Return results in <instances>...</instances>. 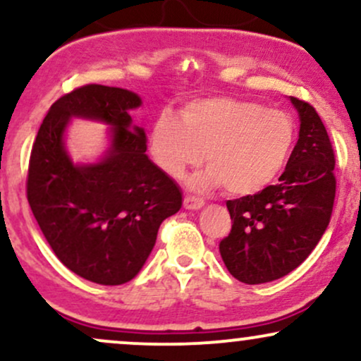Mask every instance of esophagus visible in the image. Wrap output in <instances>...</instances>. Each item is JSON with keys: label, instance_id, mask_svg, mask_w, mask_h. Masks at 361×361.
Here are the masks:
<instances>
[{"label": "esophagus", "instance_id": "esophagus-1", "mask_svg": "<svg viewBox=\"0 0 361 361\" xmlns=\"http://www.w3.org/2000/svg\"><path fill=\"white\" fill-rule=\"evenodd\" d=\"M183 205H185V209H188V210H198L205 205V202H204V198H200V197L186 195V197L183 198Z\"/></svg>", "mask_w": 361, "mask_h": 361}]
</instances>
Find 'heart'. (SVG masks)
<instances>
[{"mask_svg": "<svg viewBox=\"0 0 361 361\" xmlns=\"http://www.w3.org/2000/svg\"><path fill=\"white\" fill-rule=\"evenodd\" d=\"M181 120L161 114L149 132L157 168L171 178L207 164L195 176L197 188H217L233 197L263 192L283 173L297 142L288 111L231 97L198 98L180 111Z\"/></svg>", "mask_w": 361, "mask_h": 361, "instance_id": "1", "label": "heart"}]
</instances>
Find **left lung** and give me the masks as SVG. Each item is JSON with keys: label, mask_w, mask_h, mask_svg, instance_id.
Listing matches in <instances>:
<instances>
[{"label": "left lung", "mask_w": 361, "mask_h": 361, "mask_svg": "<svg viewBox=\"0 0 361 361\" xmlns=\"http://www.w3.org/2000/svg\"><path fill=\"white\" fill-rule=\"evenodd\" d=\"M290 100L299 111L300 132L279 183L226 204L233 227L219 250L231 275L247 285L295 270L316 247L333 212V144L316 109L295 97Z\"/></svg>", "instance_id": "1"}]
</instances>
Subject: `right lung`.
Listing matches in <instances>:
<instances>
[{
  "label": "right lung",
  "mask_w": 361,
  "mask_h": 361,
  "mask_svg": "<svg viewBox=\"0 0 361 361\" xmlns=\"http://www.w3.org/2000/svg\"><path fill=\"white\" fill-rule=\"evenodd\" d=\"M140 98L122 88L85 85L45 115L28 161L27 198L40 231L64 267L100 285L132 280L154 247L161 222L181 209L180 188L149 159L142 128L128 110ZM71 116L114 126L106 159L74 167L61 142Z\"/></svg>",
  "instance_id": "add662e5"
}]
</instances>
